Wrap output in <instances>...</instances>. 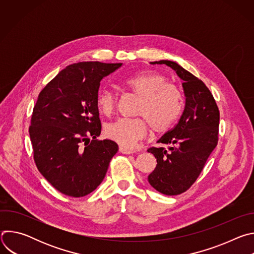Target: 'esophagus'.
Listing matches in <instances>:
<instances>
[{
  "label": "esophagus",
  "mask_w": 254,
  "mask_h": 254,
  "mask_svg": "<svg viewBox=\"0 0 254 254\" xmlns=\"http://www.w3.org/2000/svg\"><path fill=\"white\" fill-rule=\"evenodd\" d=\"M120 152H121L122 154H126V155H130V154H133V153H134L132 150L126 149V148H123V147L120 148Z\"/></svg>",
  "instance_id": "34e87169"
}]
</instances>
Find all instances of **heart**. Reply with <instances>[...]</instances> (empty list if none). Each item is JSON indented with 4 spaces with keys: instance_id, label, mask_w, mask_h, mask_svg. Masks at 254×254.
Returning <instances> with one entry per match:
<instances>
[{
    "instance_id": "obj_1",
    "label": "heart",
    "mask_w": 254,
    "mask_h": 254,
    "mask_svg": "<svg viewBox=\"0 0 254 254\" xmlns=\"http://www.w3.org/2000/svg\"><path fill=\"white\" fill-rule=\"evenodd\" d=\"M124 84L139 96L136 114L146 118L156 132L169 129L182 113L183 102L180 91L157 72L133 74L126 78ZM95 102L101 115L110 116L115 111L117 97L111 89L103 88L97 93ZM147 131L148 126L143 118L118 119L104 127L105 136L126 149L132 148Z\"/></svg>"
}]
</instances>
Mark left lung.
Masks as SVG:
<instances>
[{"label": "left lung", "instance_id": "obj_1", "mask_svg": "<svg viewBox=\"0 0 254 254\" xmlns=\"http://www.w3.org/2000/svg\"><path fill=\"white\" fill-rule=\"evenodd\" d=\"M171 67L180 79L185 107L178 124L157 142L167 148H151L157 159L148 181L162 194L173 196L188 190L195 182L218 141L219 110L203 81L171 60L150 62Z\"/></svg>", "mask_w": 254, "mask_h": 254}]
</instances>
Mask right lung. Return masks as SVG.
Listing matches in <instances>:
<instances>
[{
  "label": "right lung",
  "instance_id": "obj_1",
  "mask_svg": "<svg viewBox=\"0 0 254 254\" xmlns=\"http://www.w3.org/2000/svg\"><path fill=\"white\" fill-rule=\"evenodd\" d=\"M122 64L68 65L43 88L34 106L29 133L36 166L64 195L78 198L94 191L119 151L117 142L96 139L101 125L95 101L101 79Z\"/></svg>",
  "mask_w": 254,
  "mask_h": 254
}]
</instances>
